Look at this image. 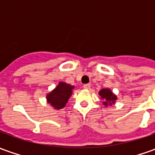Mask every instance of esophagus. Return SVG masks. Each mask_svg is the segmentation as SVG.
I'll use <instances>...</instances> for the list:
<instances>
[{"label":"esophagus","mask_w":155,"mask_h":155,"mask_svg":"<svg viewBox=\"0 0 155 155\" xmlns=\"http://www.w3.org/2000/svg\"><path fill=\"white\" fill-rule=\"evenodd\" d=\"M90 88H91V84H84V89H85V90H89Z\"/></svg>","instance_id":"34e87169"}]
</instances>
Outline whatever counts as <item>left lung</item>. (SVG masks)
<instances>
[{
  "instance_id": "8db88e82",
  "label": "left lung",
  "mask_w": 155,
  "mask_h": 155,
  "mask_svg": "<svg viewBox=\"0 0 155 155\" xmlns=\"http://www.w3.org/2000/svg\"><path fill=\"white\" fill-rule=\"evenodd\" d=\"M99 94L101 95L102 100H104L103 104L104 105H112V104L115 103V101L117 100V97L115 94H113V92L110 90V89H102L100 92Z\"/></svg>"
}]
</instances>
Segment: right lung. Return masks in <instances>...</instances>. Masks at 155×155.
Listing matches in <instances>:
<instances>
[{
	"mask_svg": "<svg viewBox=\"0 0 155 155\" xmlns=\"http://www.w3.org/2000/svg\"><path fill=\"white\" fill-rule=\"evenodd\" d=\"M74 88L71 84L60 82L57 86L46 95L47 102L55 110H61L65 106Z\"/></svg>",
	"mask_w": 155,
	"mask_h": 155,
	"instance_id": "add662e5",
	"label": "right lung"
}]
</instances>
